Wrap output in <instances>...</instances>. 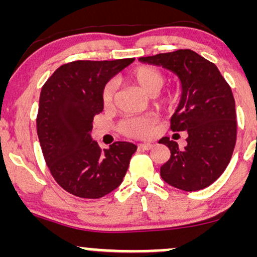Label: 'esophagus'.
Returning a JSON list of instances; mask_svg holds the SVG:
<instances>
[{"instance_id":"34e87169","label":"esophagus","mask_w":257,"mask_h":257,"mask_svg":"<svg viewBox=\"0 0 257 257\" xmlns=\"http://www.w3.org/2000/svg\"><path fill=\"white\" fill-rule=\"evenodd\" d=\"M153 147L152 144H139L138 149L140 150H151Z\"/></svg>"}]
</instances>
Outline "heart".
Returning <instances> with one entry per match:
<instances>
[{"label": "heart", "instance_id": "heart-1", "mask_svg": "<svg viewBox=\"0 0 257 257\" xmlns=\"http://www.w3.org/2000/svg\"><path fill=\"white\" fill-rule=\"evenodd\" d=\"M129 77L146 95L153 96L162 89L167 81L166 73L157 67L140 66L134 69ZM116 85L113 81L106 82L101 90L102 105L111 106L113 102ZM179 102V93L176 90H167L163 94L153 97V105L162 111H173ZM155 129V118L151 116L129 117L119 123V131L129 138H146Z\"/></svg>", "mask_w": 257, "mask_h": 257}]
</instances>
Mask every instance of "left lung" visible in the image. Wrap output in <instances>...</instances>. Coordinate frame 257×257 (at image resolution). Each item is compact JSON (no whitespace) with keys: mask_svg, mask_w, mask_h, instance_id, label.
<instances>
[{"mask_svg":"<svg viewBox=\"0 0 257 257\" xmlns=\"http://www.w3.org/2000/svg\"><path fill=\"white\" fill-rule=\"evenodd\" d=\"M139 60L169 70L181 82V99L170 129L186 132L187 145L180 150L167 137L158 141L170 150V158L161 167L162 179L187 192L208 187L225 172L235 146L237 114L231 87L216 65L191 49Z\"/></svg>","mask_w":257,"mask_h":257,"instance_id":"left-lung-1","label":"left lung"}]
</instances>
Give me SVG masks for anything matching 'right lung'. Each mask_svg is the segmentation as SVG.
Instances as JSON below:
<instances>
[{"label":"right lung","instance_id":"1","mask_svg":"<svg viewBox=\"0 0 257 257\" xmlns=\"http://www.w3.org/2000/svg\"><path fill=\"white\" fill-rule=\"evenodd\" d=\"M133 61H72L55 70L42 87L38 140L53 178L73 196L96 199L116 190L137 151L126 141L101 150L90 135L94 116L104 108L102 87Z\"/></svg>","mask_w":257,"mask_h":257}]
</instances>
